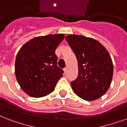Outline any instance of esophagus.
<instances>
[{"mask_svg": "<svg viewBox=\"0 0 127 127\" xmlns=\"http://www.w3.org/2000/svg\"><path fill=\"white\" fill-rule=\"evenodd\" d=\"M67 71H68V68L66 67V68H64V73H66V72H67Z\"/></svg>", "mask_w": 127, "mask_h": 127, "instance_id": "obj_1", "label": "esophagus"}]
</instances>
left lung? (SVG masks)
<instances>
[{
    "mask_svg": "<svg viewBox=\"0 0 127 127\" xmlns=\"http://www.w3.org/2000/svg\"><path fill=\"white\" fill-rule=\"evenodd\" d=\"M65 39L78 61V77L70 82L74 92L86 101L101 97L108 90L113 74L108 51L99 41L90 37L68 35Z\"/></svg>",
    "mask_w": 127,
    "mask_h": 127,
    "instance_id": "1",
    "label": "left lung"
}]
</instances>
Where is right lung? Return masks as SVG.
<instances>
[{"instance_id": "1", "label": "right lung", "mask_w": 127, "mask_h": 127, "mask_svg": "<svg viewBox=\"0 0 127 127\" xmlns=\"http://www.w3.org/2000/svg\"><path fill=\"white\" fill-rule=\"evenodd\" d=\"M64 34L37 37L17 54L15 73L21 88L30 96L41 97L53 92L64 71L57 66L55 50Z\"/></svg>"}]
</instances>
